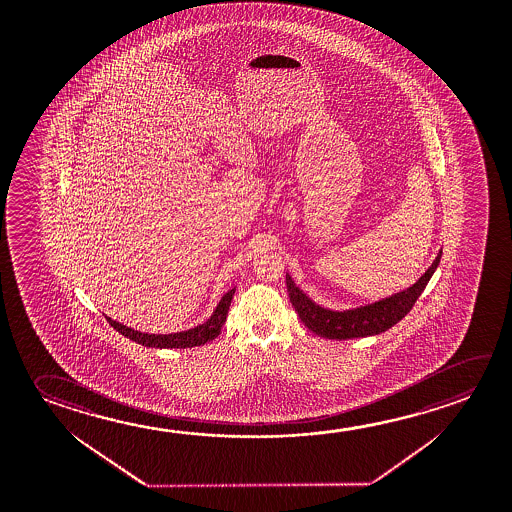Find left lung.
<instances>
[{
	"label": "left lung",
	"instance_id": "1",
	"mask_svg": "<svg viewBox=\"0 0 512 512\" xmlns=\"http://www.w3.org/2000/svg\"><path fill=\"white\" fill-rule=\"evenodd\" d=\"M441 253L443 252H439L436 260L432 262V266L427 269V273L407 291L394 294L382 302L366 305L361 309L346 310V312L321 309L294 285L289 275H285L287 293H289L294 310L302 319V323H305V327L309 328L310 332H314L318 336L327 337V339L375 336V334L386 332L411 312L414 303L421 296L423 289L427 287L428 280L432 278L434 271L439 266Z\"/></svg>",
	"mask_w": 512,
	"mask_h": 512
}]
</instances>
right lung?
I'll return each mask as SVG.
<instances>
[{
    "instance_id": "add662e5",
    "label": "right lung",
    "mask_w": 512,
    "mask_h": 512,
    "mask_svg": "<svg viewBox=\"0 0 512 512\" xmlns=\"http://www.w3.org/2000/svg\"><path fill=\"white\" fill-rule=\"evenodd\" d=\"M234 293L235 289H230L221 298V302H219L207 323H203L200 327L191 328V330H185V332H176V334H159V336L143 334V332L125 327V325H121L118 321L107 318V316L105 318L109 321L110 327L116 328L119 334L132 339L135 343L143 344V346H150V348H193V346H202V344L209 343L214 337L219 336L221 327L227 321L228 307L232 303Z\"/></svg>"
}]
</instances>
